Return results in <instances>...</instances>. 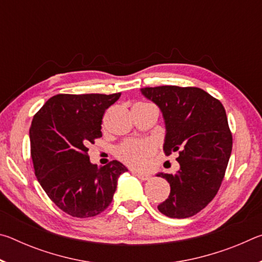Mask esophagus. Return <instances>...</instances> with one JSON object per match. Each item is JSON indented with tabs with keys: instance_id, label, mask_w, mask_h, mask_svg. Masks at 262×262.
<instances>
[{
	"instance_id": "esophagus-1",
	"label": "esophagus",
	"mask_w": 262,
	"mask_h": 262,
	"mask_svg": "<svg viewBox=\"0 0 262 262\" xmlns=\"http://www.w3.org/2000/svg\"><path fill=\"white\" fill-rule=\"evenodd\" d=\"M134 172V171H133ZM134 173L139 177V178L141 179V180H149L150 179V174L149 173H145V172H139V171H136V172H134Z\"/></svg>"
}]
</instances>
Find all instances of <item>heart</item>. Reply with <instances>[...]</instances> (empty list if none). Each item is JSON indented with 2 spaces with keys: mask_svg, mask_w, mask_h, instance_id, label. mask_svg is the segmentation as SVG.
Wrapping results in <instances>:
<instances>
[{
  "mask_svg": "<svg viewBox=\"0 0 262 262\" xmlns=\"http://www.w3.org/2000/svg\"><path fill=\"white\" fill-rule=\"evenodd\" d=\"M156 152L152 142L147 140H128L117 148V157L133 167L143 166Z\"/></svg>",
  "mask_w": 262,
  "mask_h": 262,
  "instance_id": "heart-1",
  "label": "heart"
}]
</instances>
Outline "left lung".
<instances>
[{
    "mask_svg": "<svg viewBox=\"0 0 262 262\" xmlns=\"http://www.w3.org/2000/svg\"><path fill=\"white\" fill-rule=\"evenodd\" d=\"M161 108L166 126L164 152L178 151L180 170L159 173L171 192L158 210L171 219H187L206 208L219 192L232 150L224 106L195 86L141 89Z\"/></svg>",
    "mask_w": 262,
    "mask_h": 262,
    "instance_id": "left-lung-1",
    "label": "left lung"
}]
</instances>
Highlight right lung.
Returning a JSON list of instances; mask_svg holds the SVG:
<instances>
[{"mask_svg": "<svg viewBox=\"0 0 262 262\" xmlns=\"http://www.w3.org/2000/svg\"><path fill=\"white\" fill-rule=\"evenodd\" d=\"M120 96L60 94L34 114L30 141L35 177L48 198L70 216L103 212L112 202L119 176L128 171L118 161L98 167L88 155L89 145L103 136L105 111Z\"/></svg>", "mask_w": 262, "mask_h": 262, "instance_id": "right-lung-1", "label": "right lung"}]
</instances>
